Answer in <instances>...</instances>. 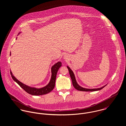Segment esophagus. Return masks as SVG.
I'll return each mask as SVG.
<instances>
[{
  "mask_svg": "<svg viewBox=\"0 0 126 126\" xmlns=\"http://www.w3.org/2000/svg\"><path fill=\"white\" fill-rule=\"evenodd\" d=\"M63 58H64V59H67V56H66V55H64V56H63Z\"/></svg>",
  "mask_w": 126,
  "mask_h": 126,
  "instance_id": "obj_1",
  "label": "esophagus"
}]
</instances>
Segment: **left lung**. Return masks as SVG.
I'll list each match as a JSON object with an SVG mask.
<instances>
[{
	"mask_svg": "<svg viewBox=\"0 0 126 126\" xmlns=\"http://www.w3.org/2000/svg\"><path fill=\"white\" fill-rule=\"evenodd\" d=\"M67 67L69 70V74L71 77V79H72V84L73 86L74 87V88L75 89H76L77 90H79V91H86V92H93V91H98V90H101L102 89H103L104 87H105L106 85H104V86L101 87V88H95V89H87V88H83L82 87H81L80 86H79L76 79L75 78V75L74 74L73 72L72 71V70L70 69V68L68 66H67Z\"/></svg>",
	"mask_w": 126,
	"mask_h": 126,
	"instance_id": "8db88e82",
	"label": "left lung"
}]
</instances>
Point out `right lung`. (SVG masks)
Returning <instances> with one entry per match:
<instances>
[{
    "label": "right lung",
    "mask_w": 126,
    "mask_h": 126,
    "mask_svg": "<svg viewBox=\"0 0 126 126\" xmlns=\"http://www.w3.org/2000/svg\"><path fill=\"white\" fill-rule=\"evenodd\" d=\"M10 56H11V53H10ZM61 66H62V63L61 62H58L52 66L51 77V79L50 80L49 82L46 86L41 88H36L34 87H32L24 84L21 82H20V81H19L16 77H15V76L13 75V73L11 71H10V73L14 80L15 81L18 85L23 89L25 90L26 92H27L30 94L33 95H40L47 94L50 92L54 89L55 84L57 73L59 69Z\"/></svg>",
    "instance_id": "1"
}]
</instances>
